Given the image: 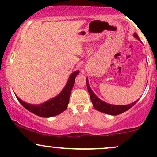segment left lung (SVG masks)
<instances>
[{"mask_svg": "<svg viewBox=\"0 0 157 157\" xmlns=\"http://www.w3.org/2000/svg\"><path fill=\"white\" fill-rule=\"evenodd\" d=\"M134 37L138 40L139 38L137 34H134ZM86 82H87V89L88 91H89V93L90 94V97H91V100L92 102L93 106L94 107V109L97 110L99 111H101V112L108 113V114L111 115H118L120 114V113L125 112V111H128V109H130L131 107H133L136 102L138 101V100L134 102H132V103L128 104V105H111V104L106 103V102L102 101L101 100L97 97L96 95L94 94L92 90L91 89V88L89 87V82H88V80L86 79Z\"/></svg>", "mask_w": 157, "mask_h": 157, "instance_id": "1", "label": "left lung"}]
</instances>
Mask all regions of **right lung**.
<instances>
[{"label":"right lung","instance_id":"add662e5","mask_svg":"<svg viewBox=\"0 0 157 157\" xmlns=\"http://www.w3.org/2000/svg\"><path fill=\"white\" fill-rule=\"evenodd\" d=\"M79 72H80L79 71H76L70 75L69 79L63 90L57 97H54L40 105H31V104L26 103L17 96L16 97L25 109L37 116L42 117H51L58 115L67 109L71 89L75 84V77Z\"/></svg>","mask_w":157,"mask_h":157}]
</instances>
